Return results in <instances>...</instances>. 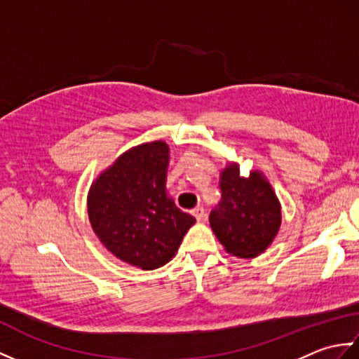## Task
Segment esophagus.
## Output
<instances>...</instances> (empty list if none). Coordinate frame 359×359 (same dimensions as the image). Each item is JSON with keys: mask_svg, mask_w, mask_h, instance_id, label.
I'll return each instance as SVG.
<instances>
[{"mask_svg": "<svg viewBox=\"0 0 359 359\" xmlns=\"http://www.w3.org/2000/svg\"><path fill=\"white\" fill-rule=\"evenodd\" d=\"M191 212H193V216L199 220V222H202V220H205V217H207V215H205V210L202 207H196Z\"/></svg>", "mask_w": 359, "mask_h": 359, "instance_id": "obj_1", "label": "esophagus"}]
</instances>
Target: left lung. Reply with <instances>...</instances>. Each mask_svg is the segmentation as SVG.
<instances>
[{
    "label": "left lung",
    "instance_id": "obj_1",
    "mask_svg": "<svg viewBox=\"0 0 359 359\" xmlns=\"http://www.w3.org/2000/svg\"><path fill=\"white\" fill-rule=\"evenodd\" d=\"M222 199L211 211L210 225L226 253L251 259L269 248L282 222V207L264 172L241 175L239 163L228 162L220 170Z\"/></svg>",
    "mask_w": 359,
    "mask_h": 359
}]
</instances>
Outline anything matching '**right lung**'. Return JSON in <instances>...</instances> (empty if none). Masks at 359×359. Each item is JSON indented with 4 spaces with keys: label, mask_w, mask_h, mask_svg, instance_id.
Masks as SVG:
<instances>
[{
    "label": "right lung",
    "mask_w": 359,
    "mask_h": 359,
    "mask_svg": "<svg viewBox=\"0 0 359 359\" xmlns=\"http://www.w3.org/2000/svg\"><path fill=\"white\" fill-rule=\"evenodd\" d=\"M170 147L137 144L97 175L88 193V216L111 255L142 270L163 266L177 253L196 219L166 191Z\"/></svg>",
    "instance_id": "obj_1"
}]
</instances>
